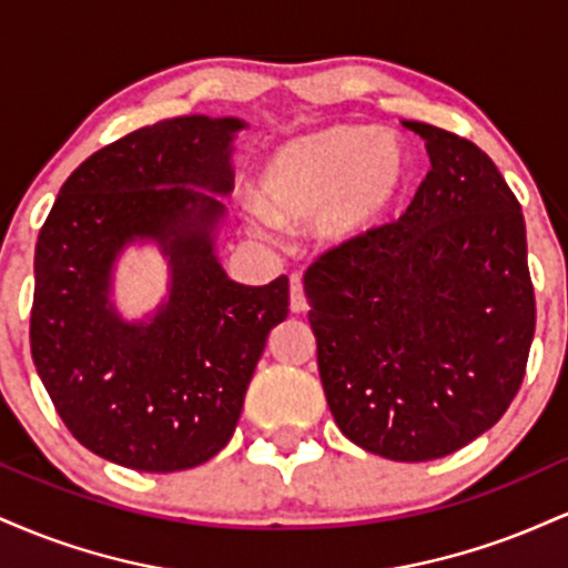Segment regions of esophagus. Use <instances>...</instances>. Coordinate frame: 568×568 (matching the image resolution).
Segmentation results:
<instances>
[{
  "label": "esophagus",
  "mask_w": 568,
  "mask_h": 568,
  "mask_svg": "<svg viewBox=\"0 0 568 568\" xmlns=\"http://www.w3.org/2000/svg\"><path fill=\"white\" fill-rule=\"evenodd\" d=\"M306 296H304V280L302 275H291V312H304Z\"/></svg>",
  "instance_id": "1"
}]
</instances>
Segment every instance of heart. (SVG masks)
<instances>
[{
	"mask_svg": "<svg viewBox=\"0 0 568 568\" xmlns=\"http://www.w3.org/2000/svg\"><path fill=\"white\" fill-rule=\"evenodd\" d=\"M410 154L395 135L371 128H331L285 143L258 175L253 230L315 221V234L342 245L374 230L400 202Z\"/></svg>",
	"mask_w": 568,
	"mask_h": 568,
	"instance_id": "obj_1",
	"label": "heart"
}]
</instances>
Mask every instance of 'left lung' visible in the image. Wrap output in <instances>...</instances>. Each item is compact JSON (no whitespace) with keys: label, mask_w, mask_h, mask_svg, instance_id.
<instances>
[{"label":"left lung","mask_w":568,"mask_h":568,"mask_svg":"<svg viewBox=\"0 0 568 568\" xmlns=\"http://www.w3.org/2000/svg\"><path fill=\"white\" fill-rule=\"evenodd\" d=\"M403 125L433 165L408 211L321 253L304 291L338 429L384 459L429 462L501 419L537 304L524 213L497 165L462 135Z\"/></svg>","instance_id":"1"}]
</instances>
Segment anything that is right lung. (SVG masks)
<instances>
[{
  "mask_svg": "<svg viewBox=\"0 0 568 568\" xmlns=\"http://www.w3.org/2000/svg\"><path fill=\"white\" fill-rule=\"evenodd\" d=\"M245 122L175 116L98 149L69 175L39 230L31 357L84 448L139 473H175L232 438L266 336L288 317V277L251 288L213 253ZM158 239L172 296L149 324L108 304L115 253Z\"/></svg>",
  "mask_w": 568,
  "mask_h": 568,
  "instance_id": "add662e5",
  "label": "right lung"
}]
</instances>
